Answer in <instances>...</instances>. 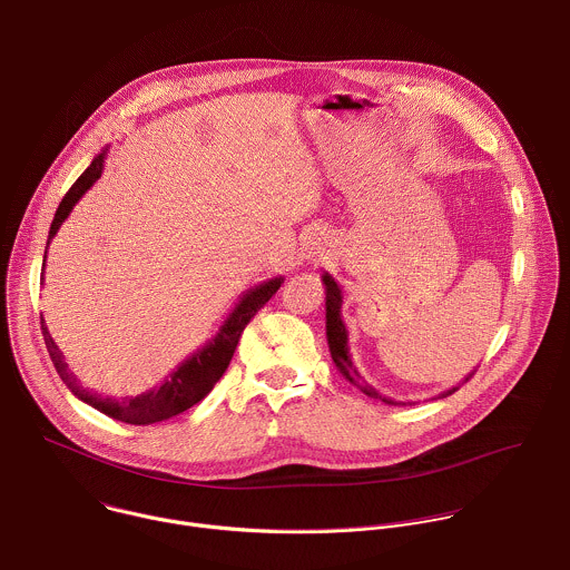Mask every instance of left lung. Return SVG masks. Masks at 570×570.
<instances>
[{
    "mask_svg": "<svg viewBox=\"0 0 570 570\" xmlns=\"http://www.w3.org/2000/svg\"><path fill=\"white\" fill-rule=\"evenodd\" d=\"M322 282H324V288H326V340H328V351H331V357H333L337 371H340L353 386H357L364 395H368V397H373V400H380V402H384V404H389V406L415 404V402H397V400H393V397H386V395H382L377 389H373V386H368V384L362 382V375H360V371H357V366L353 364V357H351L348 331H346V324H344V320H342V304H344L342 288H340V284L333 279V275H328V273L322 275ZM473 373H475V371H473ZM473 373H469V375L462 380V384L469 382ZM462 384H458V386H453V389H449V391H442L438 397H449V395H453Z\"/></svg>",
    "mask_w": 570,
    "mask_h": 570,
    "instance_id": "8db88e82",
    "label": "left lung"
}]
</instances>
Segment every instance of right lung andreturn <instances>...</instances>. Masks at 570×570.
<instances>
[{
	"instance_id": "1",
	"label": "right lung",
	"mask_w": 570,
	"mask_h": 570,
	"mask_svg": "<svg viewBox=\"0 0 570 570\" xmlns=\"http://www.w3.org/2000/svg\"><path fill=\"white\" fill-rule=\"evenodd\" d=\"M106 153H108V146L99 155H95L90 166L77 177V181L70 186V190L61 199V204H59V208L55 213V219L50 224L46 248L52 242V237L57 235L59 226L70 215L72 206L101 177ZM43 266H46V253H43ZM282 282H284V277L279 275V277L266 279V282L257 284L253 288H248L239 297L235 308L228 313V317L224 320V324L219 326V331H217V335L213 340H208L202 348H197L190 357H186L168 377H164L161 386H155V389H150V391H146L141 395H135V397H106V395H99L95 391H88V389L79 386V380L68 368L59 346L50 337L43 317H41V333H43V342H46L48 355H50V360L55 364V371L59 373L61 382L68 386V391L77 400H81L83 404L97 409L99 413H104V415H108V417H112L117 422L135 424V426H148V424L164 422V420H168L173 415H179V413L188 411L190 406L202 402L213 391V386L217 384V380L224 375V371L230 364V357H233V353L237 348L242 331L246 328L250 317L277 293Z\"/></svg>"
}]
</instances>
